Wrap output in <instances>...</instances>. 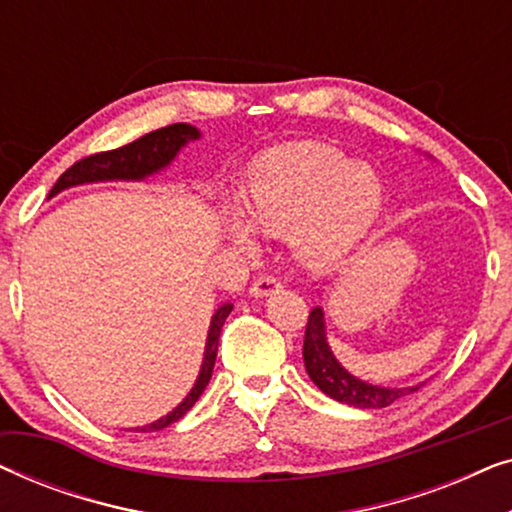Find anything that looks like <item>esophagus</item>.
I'll list each match as a JSON object with an SVG mask.
<instances>
[{
  "label": "esophagus",
  "instance_id": "34e87169",
  "mask_svg": "<svg viewBox=\"0 0 512 512\" xmlns=\"http://www.w3.org/2000/svg\"><path fill=\"white\" fill-rule=\"evenodd\" d=\"M279 279L277 277H272V275H263V277H258L254 284H251V289H249V293L254 298H263V296H270L272 291H277L279 289Z\"/></svg>",
  "mask_w": 512,
  "mask_h": 512
}]
</instances>
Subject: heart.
Listing matches in <instances>:
<instances>
[{
	"label": "heart",
	"mask_w": 512,
	"mask_h": 512,
	"mask_svg": "<svg viewBox=\"0 0 512 512\" xmlns=\"http://www.w3.org/2000/svg\"><path fill=\"white\" fill-rule=\"evenodd\" d=\"M242 202L223 207V228L242 249L258 247V230L286 235L298 261L326 268L347 254L382 207V181L326 144H293L249 167Z\"/></svg>",
	"instance_id": "heart-1"
}]
</instances>
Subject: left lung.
<instances>
[{
  "label": "left lung",
  "instance_id": "1",
  "mask_svg": "<svg viewBox=\"0 0 512 512\" xmlns=\"http://www.w3.org/2000/svg\"><path fill=\"white\" fill-rule=\"evenodd\" d=\"M303 359L305 370L312 377V382L324 391L326 396H331L333 401L354 405V408H387L398 398L412 394L417 387H403V389H389V387H377V384H368L347 373L340 366V361L335 359L331 347L326 340V324H324V310L314 307L307 317L305 328V342H303Z\"/></svg>",
  "mask_w": 512,
  "mask_h": 512
}]
</instances>
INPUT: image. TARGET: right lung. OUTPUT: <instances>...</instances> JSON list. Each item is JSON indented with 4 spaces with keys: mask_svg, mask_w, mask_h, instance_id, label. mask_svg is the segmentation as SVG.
I'll return each instance as SVG.
<instances>
[{
    "mask_svg": "<svg viewBox=\"0 0 512 512\" xmlns=\"http://www.w3.org/2000/svg\"><path fill=\"white\" fill-rule=\"evenodd\" d=\"M200 132L198 128L188 123H174L167 125V128L153 130L149 135L135 139V142L121 146V149L114 151H102L95 153V156L81 158L69 167V170L62 174V177L55 181V186L48 193V198L58 195L65 188L79 186V184H93V181H142L151 174H156L167 167L174 160V156L181 151V146H186L193 139H198ZM233 310V305L223 303L219 310L214 312L212 324H209L207 333V345H205V359H202V368L198 380H195L193 389L188 391V396L181 401L172 412H167L165 417L156 419L153 424H146L137 431H160L165 426H170L186 415L188 410L193 408L195 401H198L202 391L209 384V377H212L214 361H216V349H219V338L223 321Z\"/></svg>",
    "mask_w": 512,
    "mask_h": 512,
    "instance_id": "right-lung-1",
    "label": "right lung"
}]
</instances>
